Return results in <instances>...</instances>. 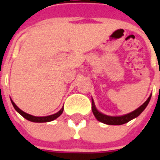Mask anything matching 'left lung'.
Returning <instances> with one entry per match:
<instances>
[{"label": "left lung", "mask_w": 160, "mask_h": 160, "mask_svg": "<svg viewBox=\"0 0 160 160\" xmlns=\"http://www.w3.org/2000/svg\"><path fill=\"white\" fill-rule=\"evenodd\" d=\"M152 98V94L149 96L147 101L141 105L140 107L135 110L134 111L131 113H128L127 114H123V115H120V116H110V115H107L105 114H102V112L98 111L95 107L94 104V99L92 98V111L95 118H97L98 121L102 122L104 124H107V125H122V124L127 123L129 121L132 120L133 118L138 117L142 111L145 110L147 106L148 105L150 100Z\"/></svg>", "instance_id": "obj_1"}]
</instances>
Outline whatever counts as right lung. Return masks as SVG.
<instances>
[{"label": "right lung", "instance_id": "add662e5", "mask_svg": "<svg viewBox=\"0 0 160 160\" xmlns=\"http://www.w3.org/2000/svg\"><path fill=\"white\" fill-rule=\"evenodd\" d=\"M11 102H12V106H13L14 109L19 113L22 116H23L24 118H26L27 120L30 121V122H50V121H53V120L56 119L57 118H58L60 116L61 114H62L63 110L64 108H62L58 112L55 113V114H51V115H48V116H42V117H38V116H33V115H31V114H27V113L24 112L23 111H22L18 106L14 103V102L11 99Z\"/></svg>", "mask_w": 160, "mask_h": 160}]
</instances>
